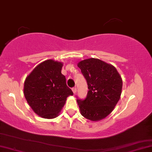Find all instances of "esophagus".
Returning <instances> with one entry per match:
<instances>
[{
	"label": "esophagus",
	"mask_w": 152,
	"mask_h": 152,
	"mask_svg": "<svg viewBox=\"0 0 152 152\" xmlns=\"http://www.w3.org/2000/svg\"><path fill=\"white\" fill-rule=\"evenodd\" d=\"M72 92H73L74 94H75L76 92H77V88L76 87H73L72 88Z\"/></svg>",
	"instance_id": "34e87169"
}]
</instances>
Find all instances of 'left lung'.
<instances>
[{
	"mask_svg": "<svg viewBox=\"0 0 152 152\" xmlns=\"http://www.w3.org/2000/svg\"><path fill=\"white\" fill-rule=\"evenodd\" d=\"M77 66L88 88L85 99L77 96L81 115L93 121L103 119L111 113L119 100L122 79L115 67L99 59L82 60Z\"/></svg>",
	"mask_w": 152,
	"mask_h": 152,
	"instance_id": "8db88e82",
	"label": "left lung"
}]
</instances>
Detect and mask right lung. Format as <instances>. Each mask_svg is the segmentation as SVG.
<instances>
[{
  "mask_svg": "<svg viewBox=\"0 0 152 152\" xmlns=\"http://www.w3.org/2000/svg\"><path fill=\"white\" fill-rule=\"evenodd\" d=\"M62 63L48 60L39 64L26 78L24 94L38 115L45 118L58 116L66 98L73 92L61 74Z\"/></svg>",
  "mask_w": 152,
  "mask_h": 152,
  "instance_id": "right-lung-1",
  "label": "right lung"
}]
</instances>
